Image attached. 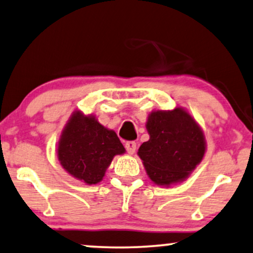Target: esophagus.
Wrapping results in <instances>:
<instances>
[{"mask_svg":"<svg viewBox=\"0 0 253 253\" xmlns=\"http://www.w3.org/2000/svg\"><path fill=\"white\" fill-rule=\"evenodd\" d=\"M126 149L129 154H133L137 149V144L134 141H126Z\"/></svg>","mask_w":253,"mask_h":253,"instance_id":"1","label":"esophagus"}]
</instances>
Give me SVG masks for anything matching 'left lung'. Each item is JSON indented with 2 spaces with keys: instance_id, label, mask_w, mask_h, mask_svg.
<instances>
[{
  "instance_id": "8db88e82",
  "label": "left lung",
  "mask_w": 253,
  "mask_h": 253,
  "mask_svg": "<svg viewBox=\"0 0 253 253\" xmlns=\"http://www.w3.org/2000/svg\"><path fill=\"white\" fill-rule=\"evenodd\" d=\"M146 127L149 140L138 149L154 184L170 186L184 181L206 153V138L196 121L184 108L154 111Z\"/></svg>"
}]
</instances>
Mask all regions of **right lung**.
<instances>
[{"mask_svg":"<svg viewBox=\"0 0 253 253\" xmlns=\"http://www.w3.org/2000/svg\"><path fill=\"white\" fill-rule=\"evenodd\" d=\"M126 152L113 130L98 122L93 115L73 113L58 141V160L73 177L87 185L104 178L113 157Z\"/></svg>","mask_w":253,"mask_h":253,"instance_id":"add662e5","label":"right lung"}]
</instances>
